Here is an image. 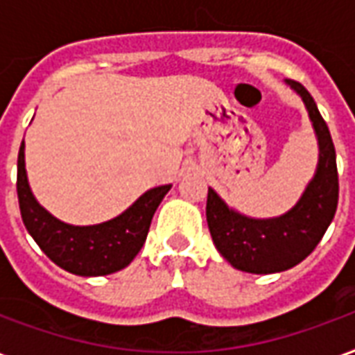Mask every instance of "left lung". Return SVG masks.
<instances>
[{
	"mask_svg": "<svg viewBox=\"0 0 355 355\" xmlns=\"http://www.w3.org/2000/svg\"><path fill=\"white\" fill-rule=\"evenodd\" d=\"M304 101L320 140L315 177L287 215L253 220L226 207L211 188L207 193V224L213 243L232 266L249 274H274L297 266L318 247L338 205V171L331 132L302 83L287 80Z\"/></svg>",
	"mask_w": 355,
	"mask_h": 355,
	"instance_id": "left-lung-1",
	"label": "left lung"
}]
</instances>
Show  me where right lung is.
<instances>
[{"mask_svg":"<svg viewBox=\"0 0 355 355\" xmlns=\"http://www.w3.org/2000/svg\"><path fill=\"white\" fill-rule=\"evenodd\" d=\"M171 184L148 190L125 213L96 226H70L51 216L34 200L24 169V140L17 162V193L22 223L43 253L76 275H106L121 270L139 254L150 223Z\"/></svg>","mask_w":355,"mask_h":355,"instance_id":"obj_1","label":"right lung"}]
</instances>
